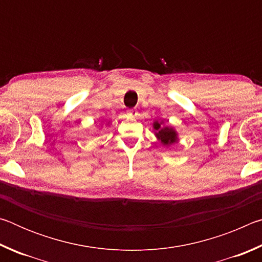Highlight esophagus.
Returning <instances> with one entry per match:
<instances>
[{"label": "esophagus", "mask_w": 262, "mask_h": 262, "mask_svg": "<svg viewBox=\"0 0 262 262\" xmlns=\"http://www.w3.org/2000/svg\"><path fill=\"white\" fill-rule=\"evenodd\" d=\"M127 113H128V115H129V117H132V118H136V115H137V111L135 110V108H129L127 111Z\"/></svg>", "instance_id": "1"}]
</instances>
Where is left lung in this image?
<instances>
[{"label":"left lung","instance_id":"1","mask_svg":"<svg viewBox=\"0 0 262 262\" xmlns=\"http://www.w3.org/2000/svg\"><path fill=\"white\" fill-rule=\"evenodd\" d=\"M154 128L156 129V135L159 140H161L164 145L173 144L177 141V134L172 128L162 126V122H155Z\"/></svg>","mask_w":262,"mask_h":262}]
</instances>
